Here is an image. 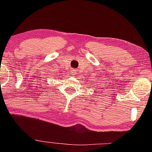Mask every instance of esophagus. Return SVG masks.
I'll return each mask as SVG.
<instances>
[{
    "label": "esophagus",
    "mask_w": 152,
    "mask_h": 152,
    "mask_svg": "<svg viewBox=\"0 0 152 152\" xmlns=\"http://www.w3.org/2000/svg\"><path fill=\"white\" fill-rule=\"evenodd\" d=\"M76 74V70H72V73L71 75H72V76L75 75Z\"/></svg>",
    "instance_id": "esophagus-1"
}]
</instances>
